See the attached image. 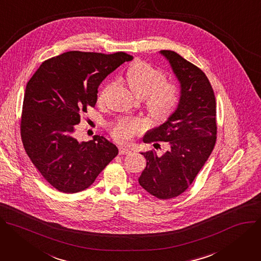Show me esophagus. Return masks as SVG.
<instances>
[{"label": "esophagus", "instance_id": "1", "mask_svg": "<svg viewBox=\"0 0 261 261\" xmlns=\"http://www.w3.org/2000/svg\"><path fill=\"white\" fill-rule=\"evenodd\" d=\"M130 152H132L130 149H128L126 147H123V146L119 147V154H129Z\"/></svg>", "mask_w": 261, "mask_h": 261}]
</instances>
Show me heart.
Masks as SVG:
<instances>
[{"instance_id": "b5f03b06", "label": "heart", "mask_w": 261, "mask_h": 261, "mask_svg": "<svg viewBox=\"0 0 261 261\" xmlns=\"http://www.w3.org/2000/svg\"><path fill=\"white\" fill-rule=\"evenodd\" d=\"M125 81L130 91L140 98L146 99V108L150 117L158 122L168 120L176 110L180 99V89L176 82L166 81L163 70L152 65L138 61L125 72ZM115 83L106 84L99 91L98 101L102 102ZM144 129L139 118H122L114 122L111 134L116 140L126 142Z\"/></svg>"}]
</instances>
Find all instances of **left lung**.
I'll return each instance as SVG.
<instances>
[{
  "instance_id": "obj_1",
  "label": "left lung",
  "mask_w": 261,
  "mask_h": 261,
  "mask_svg": "<svg viewBox=\"0 0 261 261\" xmlns=\"http://www.w3.org/2000/svg\"><path fill=\"white\" fill-rule=\"evenodd\" d=\"M180 83V99L175 112L159 127L148 132L145 143L167 142L169 150L158 155L142 152L147 163L139 177L140 186L166 200L181 195L210 158L217 140V110L213 87L199 67L173 50H161Z\"/></svg>"
}]
</instances>
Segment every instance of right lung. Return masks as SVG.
<instances>
[{
	"mask_svg": "<svg viewBox=\"0 0 261 261\" xmlns=\"http://www.w3.org/2000/svg\"><path fill=\"white\" fill-rule=\"evenodd\" d=\"M133 56L71 50L45 60L28 82L20 119L23 148L43 178L72 194L89 188L118 148L102 136L79 142L81 115L94 107L108 74Z\"/></svg>",
	"mask_w": 261,
	"mask_h": 261,
	"instance_id": "1",
	"label": "right lung"
}]
</instances>
